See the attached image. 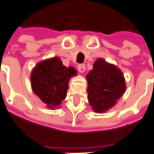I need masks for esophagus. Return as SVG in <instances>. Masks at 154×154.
<instances>
[{
  "label": "esophagus",
  "mask_w": 154,
  "mask_h": 154,
  "mask_svg": "<svg viewBox=\"0 0 154 154\" xmlns=\"http://www.w3.org/2000/svg\"><path fill=\"white\" fill-rule=\"evenodd\" d=\"M77 69H78V71H79V72L83 73L85 72V69L86 66L84 64H79L78 66H77Z\"/></svg>",
  "instance_id": "esophagus-1"
}]
</instances>
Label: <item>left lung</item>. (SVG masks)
<instances>
[{"label":"left lung","mask_w":154,"mask_h":154,"mask_svg":"<svg viewBox=\"0 0 154 154\" xmlns=\"http://www.w3.org/2000/svg\"><path fill=\"white\" fill-rule=\"evenodd\" d=\"M87 75L88 99L96 113L107 111L125 92L124 75L116 66L99 58Z\"/></svg>","instance_id":"8db88e82"}]
</instances>
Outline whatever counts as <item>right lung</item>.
<instances>
[{
  "label": "right lung",
  "instance_id": "obj_1",
  "mask_svg": "<svg viewBox=\"0 0 154 154\" xmlns=\"http://www.w3.org/2000/svg\"><path fill=\"white\" fill-rule=\"evenodd\" d=\"M76 75V69L65 66L59 57L45 60L32 71V89L47 107L54 109L66 97L69 80Z\"/></svg>",
  "mask_w": 154,
  "mask_h": 154
}]
</instances>
